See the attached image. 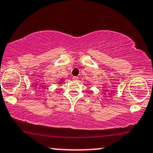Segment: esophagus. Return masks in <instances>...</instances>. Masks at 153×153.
I'll return each mask as SVG.
<instances>
[{
	"instance_id": "obj_1",
	"label": "esophagus",
	"mask_w": 153,
	"mask_h": 153,
	"mask_svg": "<svg viewBox=\"0 0 153 153\" xmlns=\"http://www.w3.org/2000/svg\"><path fill=\"white\" fill-rule=\"evenodd\" d=\"M73 81H78V77L73 76Z\"/></svg>"
}]
</instances>
